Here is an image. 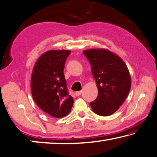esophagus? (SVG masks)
<instances>
[{"instance_id": "34e87169", "label": "esophagus", "mask_w": 157, "mask_h": 157, "mask_svg": "<svg viewBox=\"0 0 157 157\" xmlns=\"http://www.w3.org/2000/svg\"><path fill=\"white\" fill-rule=\"evenodd\" d=\"M81 94H82V91H78V92H75L76 96H79V95H81Z\"/></svg>"}]
</instances>
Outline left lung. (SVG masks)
I'll use <instances>...</instances> for the list:
<instances>
[{"label": "left lung", "mask_w": 157, "mask_h": 157, "mask_svg": "<svg viewBox=\"0 0 157 157\" xmlns=\"http://www.w3.org/2000/svg\"><path fill=\"white\" fill-rule=\"evenodd\" d=\"M83 53L91 64L98 89L92 111L100 116L114 114L125 101L131 88V76L122 59L107 49H89Z\"/></svg>", "instance_id": "8db88e82"}]
</instances>
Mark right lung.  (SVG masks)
Segmentation results:
<instances>
[{"label":"right lung","instance_id":"add662e5","mask_svg":"<svg viewBox=\"0 0 157 157\" xmlns=\"http://www.w3.org/2000/svg\"><path fill=\"white\" fill-rule=\"evenodd\" d=\"M70 50H49L38 57L33 69L30 89L33 98L49 115L61 118L70 113L73 98L68 94L63 70Z\"/></svg>","mask_w":157,"mask_h":157}]
</instances>
